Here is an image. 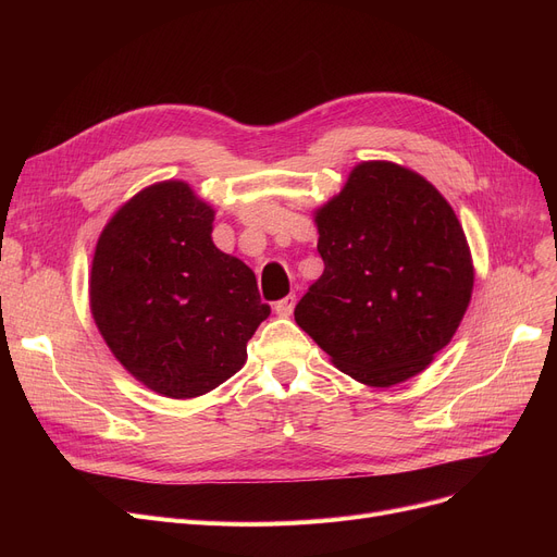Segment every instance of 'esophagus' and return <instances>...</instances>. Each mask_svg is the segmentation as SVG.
Returning <instances> with one entry per match:
<instances>
[{
	"label": "esophagus",
	"mask_w": 557,
	"mask_h": 557,
	"mask_svg": "<svg viewBox=\"0 0 557 557\" xmlns=\"http://www.w3.org/2000/svg\"><path fill=\"white\" fill-rule=\"evenodd\" d=\"M294 307H296V296H286L280 302H275V313L286 318V315L294 313Z\"/></svg>",
	"instance_id": "1"
}]
</instances>
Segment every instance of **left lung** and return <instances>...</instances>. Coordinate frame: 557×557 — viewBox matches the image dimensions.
<instances>
[{"label": "left lung", "instance_id": "1", "mask_svg": "<svg viewBox=\"0 0 557 557\" xmlns=\"http://www.w3.org/2000/svg\"><path fill=\"white\" fill-rule=\"evenodd\" d=\"M313 221L325 271L296 307L300 330L372 388L426 370L474 288L472 252L445 196L411 169L370 160Z\"/></svg>", "mask_w": 557, "mask_h": 557}]
</instances>
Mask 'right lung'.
I'll list each match as a JSON object with an SVG mask.
<instances>
[{"label":"right lung","mask_w":557,"mask_h":557,"mask_svg":"<svg viewBox=\"0 0 557 557\" xmlns=\"http://www.w3.org/2000/svg\"><path fill=\"white\" fill-rule=\"evenodd\" d=\"M212 223L214 208L187 183L162 181L126 200L95 248V323L114 359L162 397L227 382L271 313L255 273L214 246Z\"/></svg>","instance_id":"obj_1"}]
</instances>
